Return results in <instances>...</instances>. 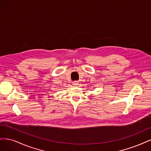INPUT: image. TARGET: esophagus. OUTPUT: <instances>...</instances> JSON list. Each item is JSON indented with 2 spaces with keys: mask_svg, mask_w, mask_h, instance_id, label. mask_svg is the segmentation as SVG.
I'll list each match as a JSON object with an SVG mask.
<instances>
[{
  "mask_svg": "<svg viewBox=\"0 0 151 151\" xmlns=\"http://www.w3.org/2000/svg\"><path fill=\"white\" fill-rule=\"evenodd\" d=\"M73 85L74 86H78V85H79V81H74L73 82Z\"/></svg>",
  "mask_w": 151,
  "mask_h": 151,
  "instance_id": "obj_1",
  "label": "esophagus"
}]
</instances>
